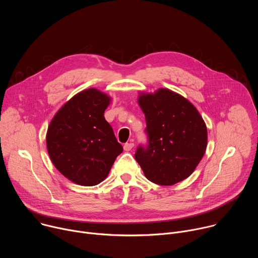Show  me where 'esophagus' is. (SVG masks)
Masks as SVG:
<instances>
[{"label": "esophagus", "mask_w": 258, "mask_h": 258, "mask_svg": "<svg viewBox=\"0 0 258 258\" xmlns=\"http://www.w3.org/2000/svg\"><path fill=\"white\" fill-rule=\"evenodd\" d=\"M133 147H134V143H132V142L125 143L123 146V149H124V151H131L133 149Z\"/></svg>", "instance_id": "obj_1"}]
</instances>
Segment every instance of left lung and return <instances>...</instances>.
<instances>
[{
  "instance_id": "left-lung-1",
  "label": "left lung",
  "mask_w": 258,
  "mask_h": 258,
  "mask_svg": "<svg viewBox=\"0 0 258 258\" xmlns=\"http://www.w3.org/2000/svg\"><path fill=\"white\" fill-rule=\"evenodd\" d=\"M146 117L147 146L140 145L135 159L145 176L161 186L187 178L202 159L207 146L206 124L195 106L167 90L141 94Z\"/></svg>"
}]
</instances>
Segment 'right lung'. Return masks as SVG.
Returning a JSON list of instances; mask_svg holds the SVG:
<instances>
[{
  "label": "right lung",
  "instance_id": "1",
  "mask_svg": "<svg viewBox=\"0 0 258 258\" xmlns=\"http://www.w3.org/2000/svg\"><path fill=\"white\" fill-rule=\"evenodd\" d=\"M110 99L88 89L66 102L47 132V149L55 167L81 186H95L105 179L123 151L105 117Z\"/></svg>",
  "mask_w": 258,
  "mask_h": 258
}]
</instances>
